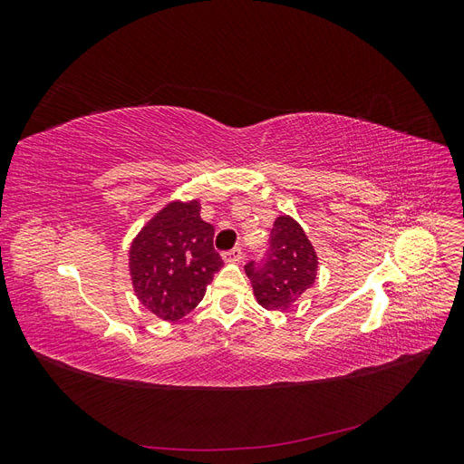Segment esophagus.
Instances as JSON below:
<instances>
[{"mask_svg":"<svg viewBox=\"0 0 464 464\" xmlns=\"http://www.w3.org/2000/svg\"><path fill=\"white\" fill-rule=\"evenodd\" d=\"M242 257H244L242 247H234V249L224 251V254H222V259L227 263H237V261H242Z\"/></svg>","mask_w":464,"mask_h":464,"instance_id":"esophagus-1","label":"esophagus"}]
</instances>
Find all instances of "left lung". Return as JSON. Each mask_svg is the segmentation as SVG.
Segmentation results:
<instances>
[{
	"instance_id": "8db88e82",
	"label": "left lung",
	"mask_w": 464,
	"mask_h": 464,
	"mask_svg": "<svg viewBox=\"0 0 464 464\" xmlns=\"http://www.w3.org/2000/svg\"><path fill=\"white\" fill-rule=\"evenodd\" d=\"M317 254L300 224L288 215L276 217L271 244L261 263L249 261L246 275L254 296L265 310L285 312L314 286L317 278Z\"/></svg>"
}]
</instances>
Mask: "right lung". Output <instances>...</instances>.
<instances>
[{"label":"right lung","mask_w":464,"mask_h":464,"mask_svg":"<svg viewBox=\"0 0 464 464\" xmlns=\"http://www.w3.org/2000/svg\"><path fill=\"white\" fill-rule=\"evenodd\" d=\"M215 227L201 205L172 201L141 228L130 247V275L137 300L164 321H178L203 300L224 265L213 246Z\"/></svg>","instance_id":"obj_1"}]
</instances>
